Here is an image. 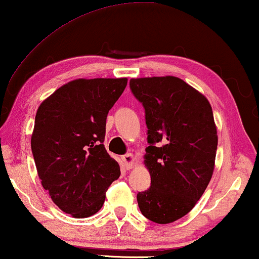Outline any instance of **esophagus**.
<instances>
[{
    "label": "esophagus",
    "instance_id": "esophagus-1",
    "mask_svg": "<svg viewBox=\"0 0 259 259\" xmlns=\"http://www.w3.org/2000/svg\"><path fill=\"white\" fill-rule=\"evenodd\" d=\"M122 162L126 169H131L136 164V157L132 153H127L122 157Z\"/></svg>",
    "mask_w": 259,
    "mask_h": 259
}]
</instances>
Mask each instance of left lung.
I'll return each mask as SVG.
<instances>
[{"instance_id":"8db88e82","label":"left lung","mask_w":259,"mask_h":259,"mask_svg":"<svg viewBox=\"0 0 259 259\" xmlns=\"http://www.w3.org/2000/svg\"><path fill=\"white\" fill-rule=\"evenodd\" d=\"M145 109L150 189L137 194L145 217L168 224L192 210L210 183L218 137L210 102L176 76L131 79Z\"/></svg>"}]
</instances>
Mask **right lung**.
<instances>
[{
    "mask_svg": "<svg viewBox=\"0 0 259 259\" xmlns=\"http://www.w3.org/2000/svg\"><path fill=\"white\" fill-rule=\"evenodd\" d=\"M126 84V77L70 81L36 112L31 152L38 178L56 206L75 218L97 213L120 177L104 141L107 114Z\"/></svg>",
    "mask_w": 259,
    "mask_h": 259,
    "instance_id": "add662e5",
    "label": "right lung"
}]
</instances>
